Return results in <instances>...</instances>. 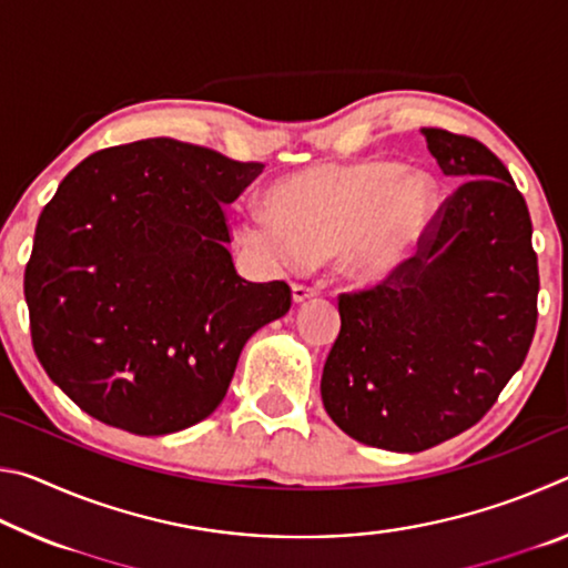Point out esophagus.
<instances>
[{"label": "esophagus", "mask_w": 568, "mask_h": 568, "mask_svg": "<svg viewBox=\"0 0 568 568\" xmlns=\"http://www.w3.org/2000/svg\"><path fill=\"white\" fill-rule=\"evenodd\" d=\"M315 295H318V291L311 285H301V283L293 285V303H297V305L311 301V297H315Z\"/></svg>", "instance_id": "34e87169"}]
</instances>
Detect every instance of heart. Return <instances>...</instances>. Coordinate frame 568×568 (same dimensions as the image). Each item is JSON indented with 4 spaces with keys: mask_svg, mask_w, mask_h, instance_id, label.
<instances>
[{
    "mask_svg": "<svg viewBox=\"0 0 568 568\" xmlns=\"http://www.w3.org/2000/svg\"><path fill=\"white\" fill-rule=\"evenodd\" d=\"M440 190L426 170L390 160L313 165L277 178L263 192L265 215L237 223L250 253L281 267L333 257L353 283L398 275L438 215Z\"/></svg>",
    "mask_w": 568,
    "mask_h": 568,
    "instance_id": "obj_1",
    "label": "heart"
}]
</instances>
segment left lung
Here are the masks:
<instances>
[{"label": "left lung", "instance_id": "1", "mask_svg": "<svg viewBox=\"0 0 568 568\" xmlns=\"http://www.w3.org/2000/svg\"><path fill=\"white\" fill-rule=\"evenodd\" d=\"M420 134L444 175L464 185L398 275L341 295V333L321 381L335 426L398 454L444 444L484 418L536 331L524 195L478 140L438 128Z\"/></svg>", "mask_w": 568, "mask_h": 568}]
</instances>
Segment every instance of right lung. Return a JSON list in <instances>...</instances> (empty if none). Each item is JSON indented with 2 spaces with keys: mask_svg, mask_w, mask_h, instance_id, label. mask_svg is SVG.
I'll use <instances>...</instances> for the list:
<instances>
[{
  "mask_svg": "<svg viewBox=\"0 0 568 568\" xmlns=\"http://www.w3.org/2000/svg\"><path fill=\"white\" fill-rule=\"evenodd\" d=\"M263 168L152 138L94 152L60 182L24 297L42 368L92 418L138 436L195 426L250 335L291 311V287L247 283L227 250L223 207Z\"/></svg>",
  "mask_w": 568,
  "mask_h": 568,
  "instance_id": "add662e5",
  "label": "right lung"
}]
</instances>
